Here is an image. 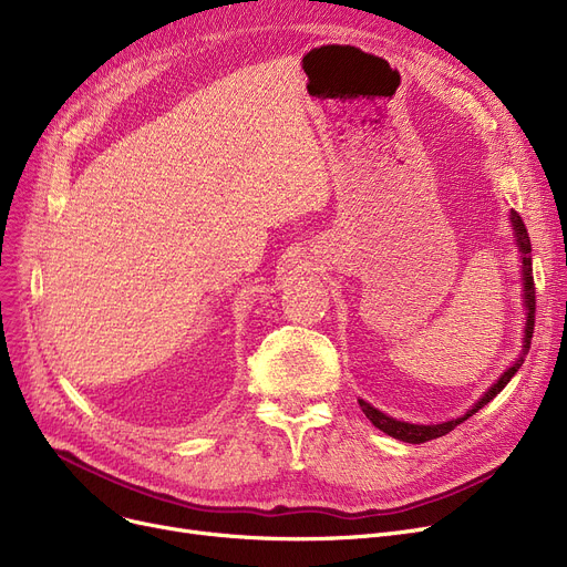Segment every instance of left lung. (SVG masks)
I'll return each mask as SVG.
<instances>
[{
	"label": "left lung",
	"instance_id": "left-lung-1",
	"mask_svg": "<svg viewBox=\"0 0 567 567\" xmlns=\"http://www.w3.org/2000/svg\"><path fill=\"white\" fill-rule=\"evenodd\" d=\"M511 223H513V229H515V238H517V248L522 252V280H524V306H526V329H524V347H522V353L519 359L505 370L498 381L492 385V389L473 404V409H468L462 419H455V421H449V423H439V425H413V423H404V421H395L391 419V415L381 413L379 409H374L372 404H368L365 400H359L363 413L370 419V423L374 427H379L381 432H385L393 439H400V441H406V443H425L430 439H439L443 434H449L451 430H455L460 423H464L468 415H473L475 411H481L487 402H492L505 385H508V381L515 377V372L522 368L526 353L530 349V338H533V326H535V285H533V266H530V238H528V231H526V225L522 220V216L517 212H511Z\"/></svg>",
	"mask_w": 567,
	"mask_h": 567
}]
</instances>
